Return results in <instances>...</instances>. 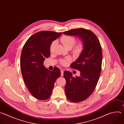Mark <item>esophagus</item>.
I'll return each mask as SVG.
<instances>
[{
  "instance_id": "1",
  "label": "esophagus",
  "mask_w": 124,
  "mask_h": 124,
  "mask_svg": "<svg viewBox=\"0 0 124 124\" xmlns=\"http://www.w3.org/2000/svg\"><path fill=\"white\" fill-rule=\"evenodd\" d=\"M63 75H64V70H61V76L63 77Z\"/></svg>"
}]
</instances>
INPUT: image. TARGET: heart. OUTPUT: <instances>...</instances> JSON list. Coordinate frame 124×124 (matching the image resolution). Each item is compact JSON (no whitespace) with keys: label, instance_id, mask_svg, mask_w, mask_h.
<instances>
[{"label":"heart","instance_id":"heart-1","mask_svg":"<svg viewBox=\"0 0 124 124\" xmlns=\"http://www.w3.org/2000/svg\"><path fill=\"white\" fill-rule=\"evenodd\" d=\"M61 41L66 48H68V47L72 48L74 46V45L76 42V40L72 36H68V35H66V36H64L63 37H62V38L61 39ZM54 43H55L54 42L52 43V44L50 46V50H51L53 49V48H54ZM82 46H83L82 44L81 43H79L78 45V46H77V47L75 50V51L77 53L80 52L82 48ZM67 60H68V59H63L61 61V62L62 64H65L66 63Z\"/></svg>","mask_w":124,"mask_h":124}]
</instances>
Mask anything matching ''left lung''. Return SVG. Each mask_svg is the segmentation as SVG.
Here are the masks:
<instances>
[{"label": "left lung", "mask_w": 124, "mask_h": 124, "mask_svg": "<svg viewBox=\"0 0 124 124\" xmlns=\"http://www.w3.org/2000/svg\"><path fill=\"white\" fill-rule=\"evenodd\" d=\"M65 35L80 39L83 49L76 61L70 66L80 72L79 77H73L71 72L65 70L66 80L65 92L70 101L78 102L84 101L93 92L100 76L102 50L100 41L91 31L80 28L63 32Z\"/></svg>", "instance_id": "8db88e82"}]
</instances>
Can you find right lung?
<instances>
[{"label":"right lung","mask_w":124,"mask_h":124,"mask_svg":"<svg viewBox=\"0 0 124 124\" xmlns=\"http://www.w3.org/2000/svg\"><path fill=\"white\" fill-rule=\"evenodd\" d=\"M62 33L50 31L37 32L27 40L23 48L20 61L22 76L29 91L37 99H48L56 79L61 75L58 68L50 71L43 64L50 55L52 42Z\"/></svg>","instance_id":"right-lung-1"}]
</instances>
